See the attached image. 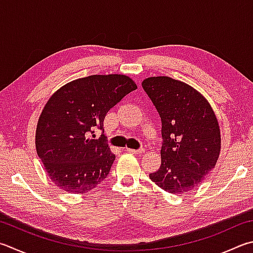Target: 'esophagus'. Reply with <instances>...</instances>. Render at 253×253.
Segmentation results:
<instances>
[{"label":"esophagus","instance_id":"1","mask_svg":"<svg viewBox=\"0 0 253 253\" xmlns=\"http://www.w3.org/2000/svg\"><path fill=\"white\" fill-rule=\"evenodd\" d=\"M126 151H128V152H131V153H133V154H142V153H144L145 152V150L143 149V147H141V149H139V150H133V149H126Z\"/></svg>","mask_w":253,"mask_h":253}]
</instances>
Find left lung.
<instances>
[{
	"instance_id": "8db88e82",
	"label": "left lung",
	"mask_w": 253,
	"mask_h": 253,
	"mask_svg": "<svg viewBox=\"0 0 253 253\" xmlns=\"http://www.w3.org/2000/svg\"><path fill=\"white\" fill-rule=\"evenodd\" d=\"M142 87L160 114L163 137L162 163L150 178L169 193L189 192L215 168L220 153L215 112L201 92L179 80L150 77Z\"/></svg>"
}]
</instances>
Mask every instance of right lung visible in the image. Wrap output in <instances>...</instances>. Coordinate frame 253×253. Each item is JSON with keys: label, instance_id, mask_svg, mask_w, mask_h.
Returning <instances> with one entry per match:
<instances>
[{"label": "right lung", "instance_id": "add662e5", "mask_svg": "<svg viewBox=\"0 0 253 253\" xmlns=\"http://www.w3.org/2000/svg\"><path fill=\"white\" fill-rule=\"evenodd\" d=\"M137 87L126 75H92L66 84L52 94L38 119L35 144L49 178L60 189L82 194L107 177L116 155L103 130L108 111Z\"/></svg>", "mask_w": 253, "mask_h": 253}]
</instances>
